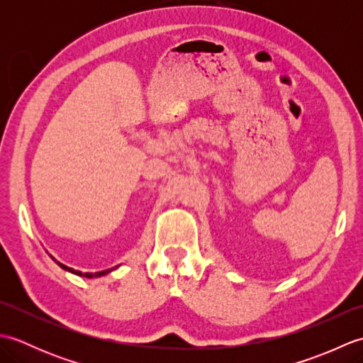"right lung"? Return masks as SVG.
Returning a JSON list of instances; mask_svg holds the SVG:
<instances>
[{
	"instance_id": "right-lung-1",
	"label": "right lung",
	"mask_w": 363,
	"mask_h": 363,
	"mask_svg": "<svg viewBox=\"0 0 363 363\" xmlns=\"http://www.w3.org/2000/svg\"><path fill=\"white\" fill-rule=\"evenodd\" d=\"M57 264L62 267L64 269H67V272H70V273H74V274H78V276H86V277H99V276H104V274H107L111 272V269H104V272H98V273H81V272H76V269H73V268H68L67 265H64V264H60V262H57ZM113 269V268H112Z\"/></svg>"
}]
</instances>
